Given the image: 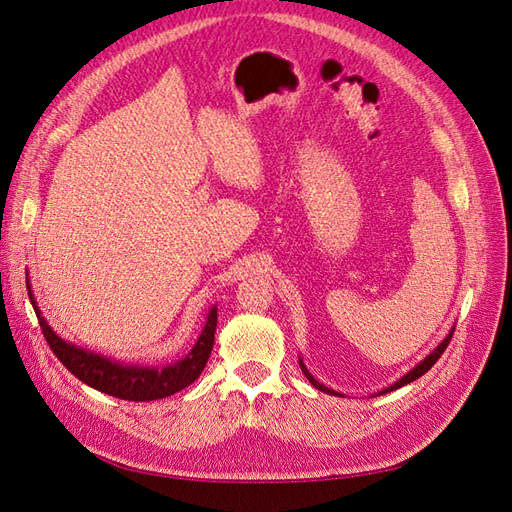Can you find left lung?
<instances>
[{
	"mask_svg": "<svg viewBox=\"0 0 512 512\" xmlns=\"http://www.w3.org/2000/svg\"><path fill=\"white\" fill-rule=\"evenodd\" d=\"M453 331H455V327L451 329V333H448L444 339H442V342L436 346V348H433L427 356H425V359L421 361V363H418V365H414L410 371H408V374H404V376H401L397 382H393L391 386H386V389L384 391H380L378 395H384V393H391V391H395V389H401V386H406V384H410V382H414L416 378H421L423 374H425V371H429L431 367H433V363H436L438 359H440V356H442V352L446 350V346L448 344H451V337H453ZM299 365H301V371H303V374H305V378L309 380V382H312L314 386H316V389L318 391H322V393H329V395H339L337 391H333V389H329V386H324L322 382H318L312 374H309V369L305 367V363H303V359H299ZM339 397H342V395H339Z\"/></svg>",
	"mask_w": 512,
	"mask_h": 512,
	"instance_id": "left-lung-1",
	"label": "left lung"
}]
</instances>
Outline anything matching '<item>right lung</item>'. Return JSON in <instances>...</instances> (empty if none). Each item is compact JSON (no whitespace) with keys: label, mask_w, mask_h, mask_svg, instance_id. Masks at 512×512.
<instances>
[{"label":"right lung","mask_w":512,"mask_h":512,"mask_svg":"<svg viewBox=\"0 0 512 512\" xmlns=\"http://www.w3.org/2000/svg\"><path fill=\"white\" fill-rule=\"evenodd\" d=\"M27 290H29V301H32L34 312L42 327V333L57 359L64 363L66 369L72 371V374L81 382L91 386V389L113 395L117 399L153 401V399H162V397L179 393L181 389L190 386L200 374H203V369L209 361V354L213 350L215 327H218V305H213L209 309L207 322L203 331H200V337L196 339L194 348L185 354L181 361L151 367V365L121 363L111 359V356H102L98 352H91L66 342L64 337H59L51 329V324L42 316L32 292V284H29V277H27Z\"/></svg>","instance_id":"add662e5"}]
</instances>
